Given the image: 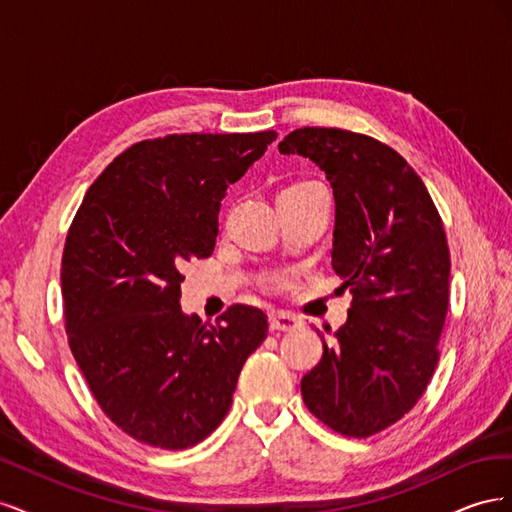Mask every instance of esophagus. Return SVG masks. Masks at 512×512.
<instances>
[{
    "label": "esophagus",
    "mask_w": 512,
    "mask_h": 512,
    "mask_svg": "<svg viewBox=\"0 0 512 512\" xmlns=\"http://www.w3.org/2000/svg\"><path fill=\"white\" fill-rule=\"evenodd\" d=\"M269 327L271 331H282V333H294L301 329V320L297 316H290V314H271L269 318Z\"/></svg>",
    "instance_id": "esophagus-1"
}]
</instances>
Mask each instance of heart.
<instances>
[{
  "label": "heart",
  "mask_w": 512,
  "mask_h": 512,
  "mask_svg": "<svg viewBox=\"0 0 512 512\" xmlns=\"http://www.w3.org/2000/svg\"><path fill=\"white\" fill-rule=\"evenodd\" d=\"M303 183H312V181H301V183H294V185H303ZM290 188H292V185H290Z\"/></svg>",
  "instance_id": "b5f03b06"
}]
</instances>
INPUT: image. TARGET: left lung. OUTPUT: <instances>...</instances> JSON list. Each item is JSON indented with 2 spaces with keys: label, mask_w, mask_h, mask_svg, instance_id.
Listing matches in <instances>:
<instances>
[{
  "label": "left lung",
  "mask_w": 512,
  "mask_h": 512,
  "mask_svg": "<svg viewBox=\"0 0 512 512\" xmlns=\"http://www.w3.org/2000/svg\"><path fill=\"white\" fill-rule=\"evenodd\" d=\"M312 160L335 196L333 271L352 303L333 346L303 376L305 406L348 438L408 414L438 365L451 252L423 179L395 149L339 128H299L280 143Z\"/></svg>",
  "instance_id": "obj_1"
}]
</instances>
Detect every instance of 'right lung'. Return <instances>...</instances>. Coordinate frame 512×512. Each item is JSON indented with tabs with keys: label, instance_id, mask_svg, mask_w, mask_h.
<instances>
[{
	"label": "right lung",
	"instance_id": "1",
	"mask_svg": "<svg viewBox=\"0 0 512 512\" xmlns=\"http://www.w3.org/2000/svg\"><path fill=\"white\" fill-rule=\"evenodd\" d=\"M277 132L168 134L104 168L61 256L68 344L104 414L134 440L183 451L230 410L241 367L269 333L262 309L218 324L181 312V269L209 258L218 213Z\"/></svg>",
	"mask_w": 512,
	"mask_h": 512
}]
</instances>
